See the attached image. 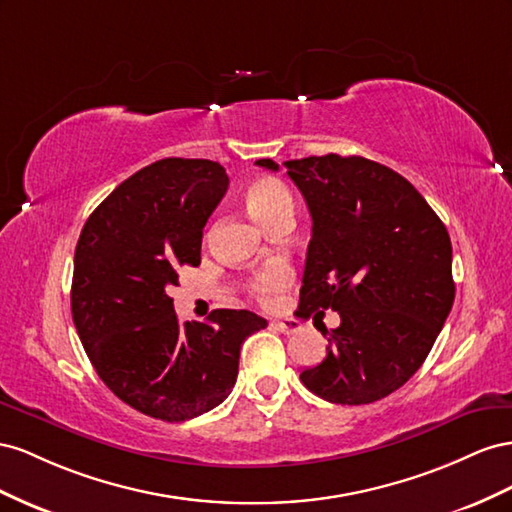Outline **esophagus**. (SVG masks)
Returning a JSON list of instances; mask_svg holds the SVG:
<instances>
[{"instance_id":"esophagus-1","label":"esophagus","mask_w":512,"mask_h":512,"mask_svg":"<svg viewBox=\"0 0 512 512\" xmlns=\"http://www.w3.org/2000/svg\"><path fill=\"white\" fill-rule=\"evenodd\" d=\"M272 326L279 330V332H283V334H296V332H300V324L296 319H279V321H272Z\"/></svg>"}]
</instances>
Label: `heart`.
Instances as JSON below:
<instances>
[{
	"instance_id": "b5f03b06",
	"label": "heart",
	"mask_w": 512,
	"mask_h": 512,
	"mask_svg": "<svg viewBox=\"0 0 512 512\" xmlns=\"http://www.w3.org/2000/svg\"><path fill=\"white\" fill-rule=\"evenodd\" d=\"M244 201L248 212L253 214L255 221L270 229L279 218L294 212V201L287 191V186L276 178H257L246 186ZM291 274L285 266H270L261 270L251 281V291L259 302H272L281 289L287 287Z\"/></svg>"
}]
</instances>
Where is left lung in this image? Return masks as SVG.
Listing matches in <instances>:
<instances>
[{"label": "left lung", "mask_w": 512, "mask_h": 512, "mask_svg": "<svg viewBox=\"0 0 512 512\" xmlns=\"http://www.w3.org/2000/svg\"><path fill=\"white\" fill-rule=\"evenodd\" d=\"M255 165L279 171L270 158ZM313 218L298 317L328 309V354L300 373L317 397L364 405L401 388L455 302L450 236L403 175L362 156L287 160Z\"/></svg>", "instance_id": "obj_1"}]
</instances>
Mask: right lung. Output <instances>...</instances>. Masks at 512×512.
<instances>
[{"instance_id":"right-lung-1","label":"right lung","mask_w":512,"mask_h":512,"mask_svg":"<svg viewBox=\"0 0 512 512\" xmlns=\"http://www.w3.org/2000/svg\"><path fill=\"white\" fill-rule=\"evenodd\" d=\"M227 186L214 160H156L115 188L79 236L72 321L98 377L145 416L182 422L223 403L240 345L268 326L236 309L180 324L167 296L182 266L201 264L203 227Z\"/></svg>"}]
</instances>
